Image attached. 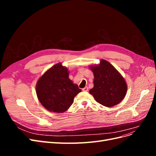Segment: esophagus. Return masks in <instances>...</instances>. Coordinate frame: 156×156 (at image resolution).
I'll return each instance as SVG.
<instances>
[{"label":"esophagus","instance_id":"34e87169","mask_svg":"<svg viewBox=\"0 0 156 156\" xmlns=\"http://www.w3.org/2000/svg\"><path fill=\"white\" fill-rule=\"evenodd\" d=\"M88 90V88L87 87H84V88H83V91H84V92H87Z\"/></svg>","mask_w":156,"mask_h":156}]
</instances>
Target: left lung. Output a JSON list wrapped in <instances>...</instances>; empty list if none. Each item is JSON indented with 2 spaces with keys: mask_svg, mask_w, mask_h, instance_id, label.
Here are the masks:
<instances>
[{
  "mask_svg": "<svg viewBox=\"0 0 156 156\" xmlns=\"http://www.w3.org/2000/svg\"><path fill=\"white\" fill-rule=\"evenodd\" d=\"M94 73V87L90 90L96 101L107 107L120 103L127 92V84L122 75L112 64L101 60L100 64L90 67Z\"/></svg>",
  "mask_w": 156,
  "mask_h": 156,
  "instance_id": "obj_1",
  "label": "left lung"
}]
</instances>
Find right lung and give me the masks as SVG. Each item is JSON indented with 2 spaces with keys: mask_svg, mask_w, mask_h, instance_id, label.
Listing matches in <instances>:
<instances>
[{
  "mask_svg": "<svg viewBox=\"0 0 156 156\" xmlns=\"http://www.w3.org/2000/svg\"><path fill=\"white\" fill-rule=\"evenodd\" d=\"M37 98L47 110L62 113L67 111L81 90L69 79L66 67L58 63L38 79L36 87Z\"/></svg>",
  "mask_w": 156,
  "mask_h": 156,
  "instance_id": "add662e5",
  "label": "right lung"
}]
</instances>
